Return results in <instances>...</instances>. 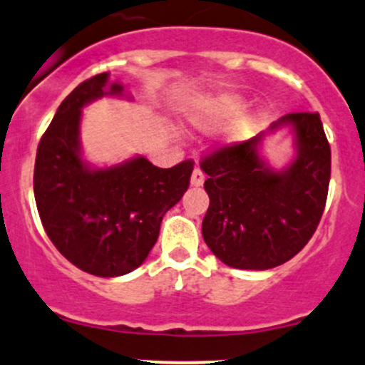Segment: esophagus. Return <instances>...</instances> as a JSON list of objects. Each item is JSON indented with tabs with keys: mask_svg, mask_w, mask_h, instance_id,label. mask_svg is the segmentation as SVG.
I'll use <instances>...</instances> for the list:
<instances>
[{
	"mask_svg": "<svg viewBox=\"0 0 365 365\" xmlns=\"http://www.w3.org/2000/svg\"><path fill=\"white\" fill-rule=\"evenodd\" d=\"M203 182H205V174L202 172V169H198V167H196V169L193 170V174H191V186L200 187Z\"/></svg>",
	"mask_w": 365,
	"mask_h": 365,
	"instance_id": "34e87169",
	"label": "esophagus"
}]
</instances>
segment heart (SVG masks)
<instances>
[{
	"label": "heart",
	"instance_id": "b5f03b06",
	"mask_svg": "<svg viewBox=\"0 0 365 365\" xmlns=\"http://www.w3.org/2000/svg\"><path fill=\"white\" fill-rule=\"evenodd\" d=\"M247 106L243 98L236 94H217V96H205L196 100L187 113V122L198 130H214L226 125L232 120L241 110ZM260 113H247L237 118L236 125L231 130L232 139H241L247 134L260 128Z\"/></svg>",
	"mask_w": 365,
	"mask_h": 365
}]
</instances>
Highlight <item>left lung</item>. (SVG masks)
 Segmentation results:
<instances>
[{
	"label": "left lung",
	"instance_id": "left-lung-1",
	"mask_svg": "<svg viewBox=\"0 0 365 365\" xmlns=\"http://www.w3.org/2000/svg\"><path fill=\"white\" fill-rule=\"evenodd\" d=\"M292 125L297 158L276 172L260 158L264 133L220 146L202 158L210 196L202 235L219 260L235 269L277 267L309 243L326 207L331 148L319 113H288L274 130Z\"/></svg>",
	"mask_w": 365,
	"mask_h": 365
}]
</instances>
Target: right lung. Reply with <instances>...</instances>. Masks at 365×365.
Listing matches in <instances>:
<instances>
[{
	"instance_id": "1",
	"label": "right lung",
	"mask_w": 365,
	"mask_h": 365,
	"mask_svg": "<svg viewBox=\"0 0 365 365\" xmlns=\"http://www.w3.org/2000/svg\"><path fill=\"white\" fill-rule=\"evenodd\" d=\"M108 72L84 81L61 101L41 138L34 165V196L44 231L56 250L81 271L124 276L145 262L160 222L190 187L193 160L160 169L136 157L108 169L81 158L83 106L122 94Z\"/></svg>"
}]
</instances>
